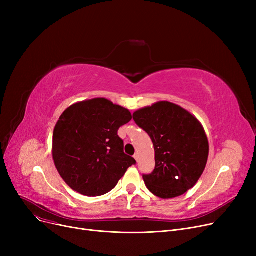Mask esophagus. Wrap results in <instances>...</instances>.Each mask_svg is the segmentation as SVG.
<instances>
[{"label": "esophagus", "instance_id": "esophagus-1", "mask_svg": "<svg viewBox=\"0 0 256 256\" xmlns=\"http://www.w3.org/2000/svg\"><path fill=\"white\" fill-rule=\"evenodd\" d=\"M139 156H139V154H136L135 156H134V158H135V160H137V162L139 160Z\"/></svg>", "mask_w": 256, "mask_h": 256}]
</instances>
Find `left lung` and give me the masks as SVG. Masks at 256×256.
Segmentation results:
<instances>
[{
	"label": "left lung",
	"instance_id": "1",
	"mask_svg": "<svg viewBox=\"0 0 256 256\" xmlns=\"http://www.w3.org/2000/svg\"><path fill=\"white\" fill-rule=\"evenodd\" d=\"M132 118L148 134L154 147L156 168L143 176L147 189L163 199L182 196L192 189L202 176L210 152L200 121L167 100L137 110Z\"/></svg>",
	"mask_w": 256,
	"mask_h": 256
}]
</instances>
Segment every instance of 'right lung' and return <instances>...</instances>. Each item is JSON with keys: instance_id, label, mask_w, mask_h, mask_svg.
Returning <instances> with one entry per match:
<instances>
[{"instance_id": "obj_1", "label": "right lung", "mask_w": 256, "mask_h": 256, "mask_svg": "<svg viewBox=\"0 0 256 256\" xmlns=\"http://www.w3.org/2000/svg\"><path fill=\"white\" fill-rule=\"evenodd\" d=\"M132 120L130 112L98 98L78 102L61 114L54 128L52 154L63 180L89 197L113 190L136 163L124 152L117 132Z\"/></svg>"}]
</instances>
